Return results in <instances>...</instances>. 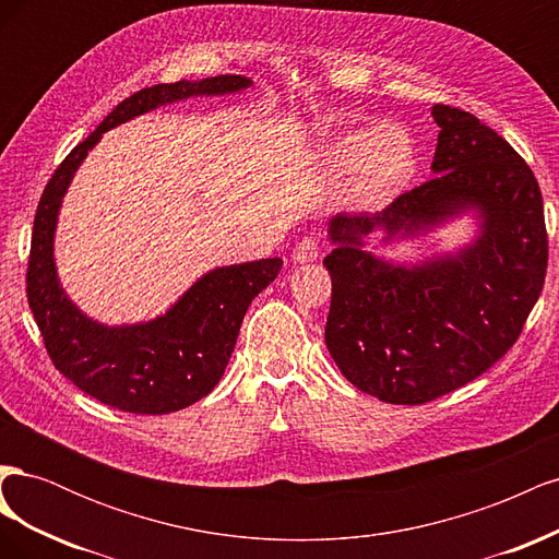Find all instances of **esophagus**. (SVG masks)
<instances>
[{
	"label": "esophagus",
	"instance_id": "obj_1",
	"mask_svg": "<svg viewBox=\"0 0 559 559\" xmlns=\"http://www.w3.org/2000/svg\"><path fill=\"white\" fill-rule=\"evenodd\" d=\"M319 257V242L312 238H302L296 247H294V261L298 263H312Z\"/></svg>",
	"mask_w": 559,
	"mask_h": 559
}]
</instances>
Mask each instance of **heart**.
I'll return each instance as SVG.
<instances>
[{"mask_svg":"<svg viewBox=\"0 0 559 559\" xmlns=\"http://www.w3.org/2000/svg\"><path fill=\"white\" fill-rule=\"evenodd\" d=\"M319 165L335 179H349L354 205L382 210L413 181L417 146L413 134L399 123L349 128L321 144Z\"/></svg>","mask_w":559,"mask_h":559,"instance_id":"heart-1","label":"heart"}]
</instances>
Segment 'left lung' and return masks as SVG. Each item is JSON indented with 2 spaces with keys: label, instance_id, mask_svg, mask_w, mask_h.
Listing matches in <instances>:
<instances>
[{
  "label": "left lung",
  "instance_id": "1",
  "mask_svg": "<svg viewBox=\"0 0 559 559\" xmlns=\"http://www.w3.org/2000/svg\"><path fill=\"white\" fill-rule=\"evenodd\" d=\"M431 179L378 214L329 218L326 347L341 373L384 403L419 405L483 376L513 347L544 289L548 238L538 183L476 116L433 105ZM468 215V243L415 262L367 247L426 237Z\"/></svg>",
  "mask_w": 559,
  "mask_h": 559
}]
</instances>
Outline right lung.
Returning <instances> with one entry per match:
<instances>
[{
	"label": "right lung",
	"instance_id": "right-lung-1",
	"mask_svg": "<svg viewBox=\"0 0 559 559\" xmlns=\"http://www.w3.org/2000/svg\"><path fill=\"white\" fill-rule=\"evenodd\" d=\"M242 74L158 83L123 99L70 151L39 200L27 265V300L50 361L83 394L123 413L167 415L207 396L222 380L251 300L280 275L282 259L207 270L163 314L138 324H105L67 296L56 265L62 198L86 156L111 128L191 97L238 95Z\"/></svg>",
	"mask_w": 559,
	"mask_h": 559
}]
</instances>
